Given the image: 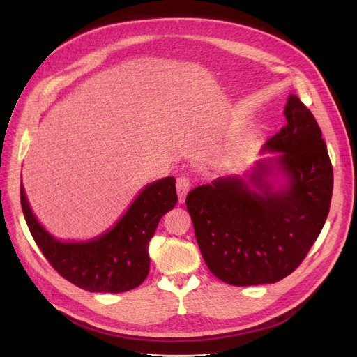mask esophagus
<instances>
[{
	"mask_svg": "<svg viewBox=\"0 0 357 357\" xmlns=\"http://www.w3.org/2000/svg\"><path fill=\"white\" fill-rule=\"evenodd\" d=\"M176 188H177V195H178V202L183 204L186 199L188 192L190 190V181L188 177H178L177 183H176Z\"/></svg>",
	"mask_w": 357,
	"mask_h": 357,
	"instance_id": "obj_1",
	"label": "esophagus"
}]
</instances>
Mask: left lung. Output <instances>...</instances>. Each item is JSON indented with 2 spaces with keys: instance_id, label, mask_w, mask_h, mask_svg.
I'll return each instance as SVG.
<instances>
[{
  "instance_id": "1",
  "label": "left lung",
  "mask_w": 357,
  "mask_h": 357,
  "mask_svg": "<svg viewBox=\"0 0 357 357\" xmlns=\"http://www.w3.org/2000/svg\"><path fill=\"white\" fill-rule=\"evenodd\" d=\"M286 125L252 169L192 189L186 205L210 271L232 286L275 283L304 261L326 222L333 171L314 116L290 93Z\"/></svg>"
}]
</instances>
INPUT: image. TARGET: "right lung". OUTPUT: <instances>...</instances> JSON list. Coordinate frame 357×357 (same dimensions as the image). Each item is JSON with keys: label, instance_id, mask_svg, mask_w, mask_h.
Here are the masks:
<instances>
[{"label": "right lung", "instance_id": "obj_1", "mask_svg": "<svg viewBox=\"0 0 357 357\" xmlns=\"http://www.w3.org/2000/svg\"><path fill=\"white\" fill-rule=\"evenodd\" d=\"M20 204L32 238L63 278L88 291L121 294L138 287L149 274V241L162 215L176 207V178L149 183L110 229L84 241L53 236L32 213L22 183Z\"/></svg>", "mask_w": 357, "mask_h": 357}]
</instances>
